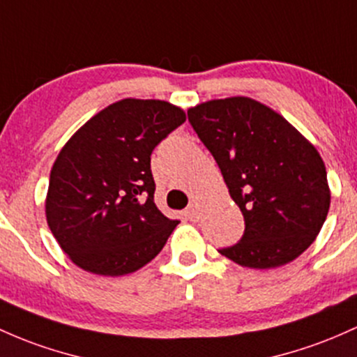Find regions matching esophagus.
Returning a JSON list of instances; mask_svg holds the SVG:
<instances>
[{
  "mask_svg": "<svg viewBox=\"0 0 357 357\" xmlns=\"http://www.w3.org/2000/svg\"><path fill=\"white\" fill-rule=\"evenodd\" d=\"M185 215L190 218L191 222H198L199 220V206L198 203H191L190 206L185 210Z\"/></svg>",
  "mask_w": 357,
  "mask_h": 357,
  "instance_id": "34e87169",
  "label": "esophagus"
}]
</instances>
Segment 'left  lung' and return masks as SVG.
I'll list each match as a JSON object with an SVG mask.
<instances>
[{
    "instance_id": "8db88e82",
    "label": "left lung",
    "mask_w": 357,
    "mask_h": 357,
    "mask_svg": "<svg viewBox=\"0 0 357 357\" xmlns=\"http://www.w3.org/2000/svg\"><path fill=\"white\" fill-rule=\"evenodd\" d=\"M188 120L220 167L244 215V236L222 256L254 269L291 262L319 236L331 190L325 164L303 135L252 98L211 100Z\"/></svg>"
}]
</instances>
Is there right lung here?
Returning <instances> with one entry per match:
<instances>
[{"instance_id":"add662e5","label":"right lung","mask_w":357,"mask_h":357,"mask_svg":"<svg viewBox=\"0 0 357 357\" xmlns=\"http://www.w3.org/2000/svg\"><path fill=\"white\" fill-rule=\"evenodd\" d=\"M181 108L125 98L68 140L50 171V232L84 271L123 276L154 259L178 225L154 203L151 154L185 123Z\"/></svg>"}]
</instances>
